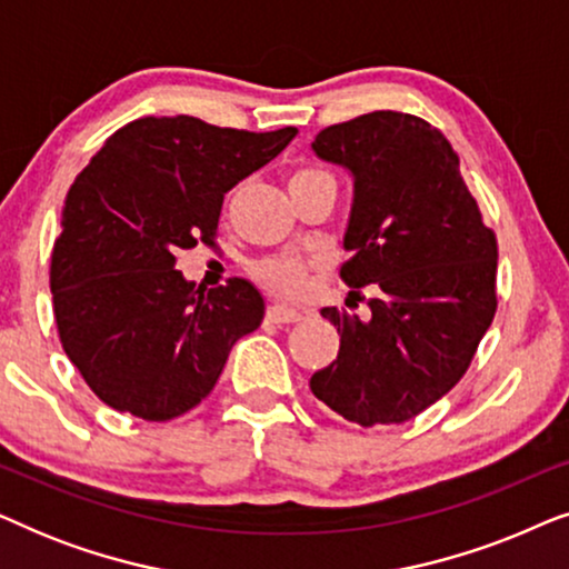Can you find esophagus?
Wrapping results in <instances>:
<instances>
[{"label":"esophagus","mask_w":569,"mask_h":569,"mask_svg":"<svg viewBox=\"0 0 569 569\" xmlns=\"http://www.w3.org/2000/svg\"><path fill=\"white\" fill-rule=\"evenodd\" d=\"M300 310H295V308H287V306H279V302H274V306H269L267 308V321L269 323H277V326H282V323H295V321H300Z\"/></svg>","instance_id":"1"}]
</instances>
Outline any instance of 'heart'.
Here are the masks:
<instances>
[{"label": "heart", "instance_id": "heart-1", "mask_svg": "<svg viewBox=\"0 0 569 569\" xmlns=\"http://www.w3.org/2000/svg\"><path fill=\"white\" fill-rule=\"evenodd\" d=\"M313 176H321V170H295L290 176V189ZM256 277H259L269 290H274L277 295H287V298H295V295H300L308 287V267L298 259H267L256 263Z\"/></svg>", "mask_w": 569, "mask_h": 569}]
</instances>
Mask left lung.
Segmentation results:
<instances>
[{"instance_id":"1","label":"left lung","mask_w":569,"mask_h":569,"mask_svg":"<svg viewBox=\"0 0 569 569\" xmlns=\"http://www.w3.org/2000/svg\"><path fill=\"white\" fill-rule=\"evenodd\" d=\"M316 158L352 178L349 287L376 284L370 316L323 308L341 345L310 391L362 427L407 422L469 368L495 318L497 240L446 137L417 116L372 111L316 137Z\"/></svg>"}]
</instances>
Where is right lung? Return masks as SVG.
I'll return each mask as SVG.
<instances>
[{"mask_svg":"<svg viewBox=\"0 0 569 569\" xmlns=\"http://www.w3.org/2000/svg\"><path fill=\"white\" fill-rule=\"evenodd\" d=\"M298 129H220L193 116L131 121L77 176L51 253L61 347L116 411L166 422L207 399L232 345L263 321L248 279L201 290L176 269L212 243L222 199Z\"/></svg>","mask_w":569,"mask_h":569,"instance_id":"obj_1","label":"right lung"}]
</instances>
